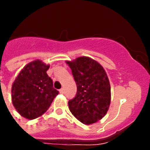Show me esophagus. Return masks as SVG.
Returning a JSON list of instances; mask_svg holds the SVG:
<instances>
[{"label": "esophagus", "mask_w": 150, "mask_h": 150, "mask_svg": "<svg viewBox=\"0 0 150 150\" xmlns=\"http://www.w3.org/2000/svg\"><path fill=\"white\" fill-rule=\"evenodd\" d=\"M59 92H60V93H61V94H64V89H61L60 90H59Z\"/></svg>", "instance_id": "obj_1"}]
</instances>
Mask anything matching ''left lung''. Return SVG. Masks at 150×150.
Listing matches in <instances>:
<instances>
[{
	"instance_id": "obj_1",
	"label": "left lung",
	"mask_w": 150,
	"mask_h": 150,
	"mask_svg": "<svg viewBox=\"0 0 150 150\" xmlns=\"http://www.w3.org/2000/svg\"><path fill=\"white\" fill-rule=\"evenodd\" d=\"M66 63L71 69L77 93L68 101L71 114L85 125H91L106 115L110 104V85L104 68L89 57H79Z\"/></svg>"
}]
</instances>
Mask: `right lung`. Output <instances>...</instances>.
Wrapping results in <instances>:
<instances>
[{
    "instance_id": "1",
    "label": "right lung",
    "mask_w": 150,
    "mask_h": 150,
    "mask_svg": "<svg viewBox=\"0 0 150 150\" xmlns=\"http://www.w3.org/2000/svg\"><path fill=\"white\" fill-rule=\"evenodd\" d=\"M49 68V64L40 60L32 61L22 68L13 82V106L25 118L33 120L43 115L59 93L47 74Z\"/></svg>"
}]
</instances>
